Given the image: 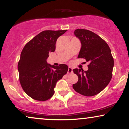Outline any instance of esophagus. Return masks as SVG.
<instances>
[{
    "label": "esophagus",
    "instance_id": "1",
    "mask_svg": "<svg viewBox=\"0 0 129 129\" xmlns=\"http://www.w3.org/2000/svg\"><path fill=\"white\" fill-rule=\"evenodd\" d=\"M72 72H73V69H72V68H70V67H69L68 68V74H70L72 73Z\"/></svg>",
    "mask_w": 129,
    "mask_h": 129
}]
</instances>
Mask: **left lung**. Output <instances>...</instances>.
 Returning a JSON list of instances; mask_svg holds the SVG:
<instances>
[{"label":"left lung","instance_id":"left-lung-1","mask_svg":"<svg viewBox=\"0 0 129 129\" xmlns=\"http://www.w3.org/2000/svg\"><path fill=\"white\" fill-rule=\"evenodd\" d=\"M74 33L82 45L77 58L85 59L89 64L87 71L73 70L79 78L73 87L83 96H94L103 90L112 79L114 60L111 50L103 39L91 31L78 29Z\"/></svg>","mask_w":129,"mask_h":129}]
</instances>
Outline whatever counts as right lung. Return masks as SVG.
Here are the masks:
<instances>
[{"instance_id":"right-lung-1","label":"right lung","mask_w":129,"mask_h":129,"mask_svg":"<svg viewBox=\"0 0 129 129\" xmlns=\"http://www.w3.org/2000/svg\"><path fill=\"white\" fill-rule=\"evenodd\" d=\"M66 31H42L23 49L17 66L19 80L24 92L33 99L45 101L52 98L56 83L68 72L66 64L55 66L46 61L49 53L55 51L57 38Z\"/></svg>"}]
</instances>
